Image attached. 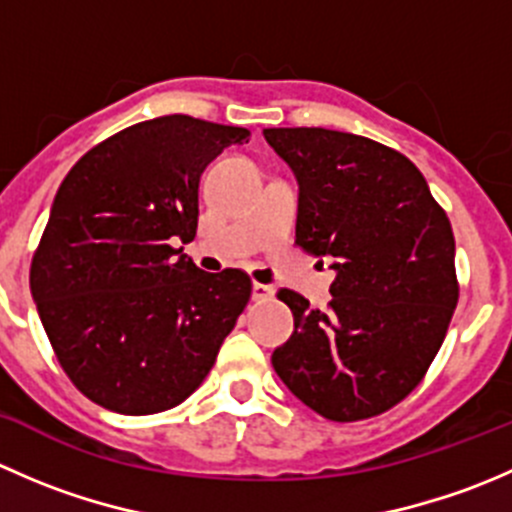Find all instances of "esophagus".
<instances>
[{"label": "esophagus", "instance_id": "obj_1", "mask_svg": "<svg viewBox=\"0 0 512 512\" xmlns=\"http://www.w3.org/2000/svg\"><path fill=\"white\" fill-rule=\"evenodd\" d=\"M272 297H275V287L260 285V282H255V285H252V299H255V302H267V299H272Z\"/></svg>", "mask_w": 512, "mask_h": 512}]
</instances>
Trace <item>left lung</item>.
<instances>
[{
    "mask_svg": "<svg viewBox=\"0 0 512 512\" xmlns=\"http://www.w3.org/2000/svg\"><path fill=\"white\" fill-rule=\"evenodd\" d=\"M265 138L297 175L294 245L337 270L327 309L277 292L294 332L272 366L329 421L384 414L421 384L446 339L458 304L451 220L394 148L329 128H267Z\"/></svg>",
    "mask_w": 512,
    "mask_h": 512,
    "instance_id": "obj_1",
    "label": "left lung"
}]
</instances>
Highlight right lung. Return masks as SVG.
I'll return each instance as SVG.
<instances>
[{
	"mask_svg": "<svg viewBox=\"0 0 512 512\" xmlns=\"http://www.w3.org/2000/svg\"><path fill=\"white\" fill-rule=\"evenodd\" d=\"M247 128L160 116L69 170L34 250L29 287L71 384L108 411L183 404L247 307V272H200L178 242L198 230L205 165Z\"/></svg>",
	"mask_w": 512,
	"mask_h": 512,
	"instance_id": "add662e5",
	"label": "right lung"
}]
</instances>
